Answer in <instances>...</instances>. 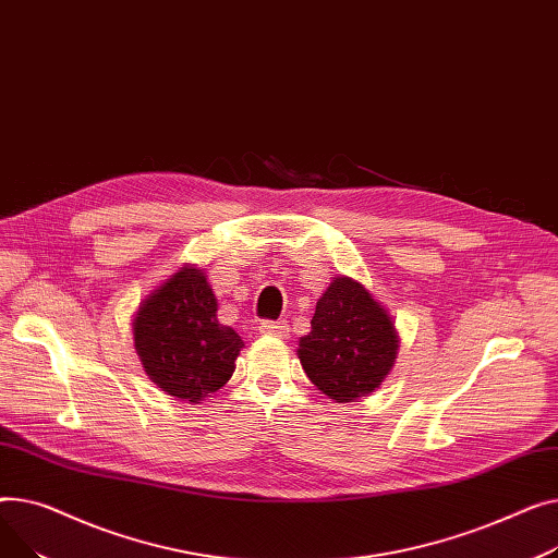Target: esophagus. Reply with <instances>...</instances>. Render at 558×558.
Returning a JSON list of instances; mask_svg holds the SVG:
<instances>
[{"instance_id": "obj_1", "label": "esophagus", "mask_w": 558, "mask_h": 558, "mask_svg": "<svg viewBox=\"0 0 558 558\" xmlns=\"http://www.w3.org/2000/svg\"><path fill=\"white\" fill-rule=\"evenodd\" d=\"M258 331L264 333V336H275V338H286L288 336V326H286V322H272V319H268V322H260V326H258Z\"/></svg>"}]
</instances>
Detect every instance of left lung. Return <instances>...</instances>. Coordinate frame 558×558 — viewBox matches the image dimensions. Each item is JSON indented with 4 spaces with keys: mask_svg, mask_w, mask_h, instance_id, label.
Listing matches in <instances>:
<instances>
[{
    "mask_svg": "<svg viewBox=\"0 0 558 558\" xmlns=\"http://www.w3.org/2000/svg\"><path fill=\"white\" fill-rule=\"evenodd\" d=\"M399 347L395 317L363 283L340 275L319 294L298 357L322 395L353 403L387 380Z\"/></svg>",
    "mask_w": 558,
    "mask_h": 558,
    "instance_id": "8db88e82",
    "label": "left lung"
}]
</instances>
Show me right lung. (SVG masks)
Listing matches in <instances>:
<instances>
[{
    "instance_id": "add662e5",
    "label": "right lung",
    "mask_w": 558,
    "mask_h": 558,
    "mask_svg": "<svg viewBox=\"0 0 558 558\" xmlns=\"http://www.w3.org/2000/svg\"><path fill=\"white\" fill-rule=\"evenodd\" d=\"M205 268L184 264L155 286L133 315V340L148 378L169 397L201 403L236 369L245 342L218 322Z\"/></svg>"
}]
</instances>
